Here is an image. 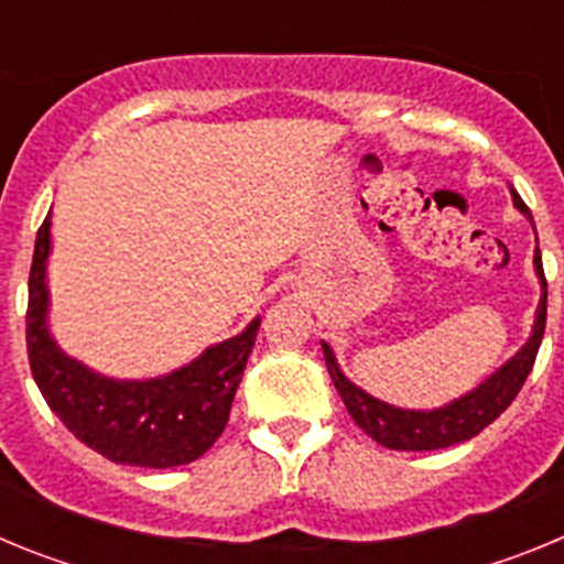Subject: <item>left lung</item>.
<instances>
[{
  "label": "left lung",
  "mask_w": 564,
  "mask_h": 564,
  "mask_svg": "<svg viewBox=\"0 0 564 564\" xmlns=\"http://www.w3.org/2000/svg\"><path fill=\"white\" fill-rule=\"evenodd\" d=\"M514 206L520 208L525 217H531V212H528V206L522 203V197L517 192H514ZM534 265L542 282V299H540V307H536L534 333H531L528 344L517 352L514 358H511V361L502 364L495 376L486 378L477 390L457 398V401H452L449 406H441V410H432V412L398 410V406H390V403H383L378 401V398L367 395L364 390H358L356 383L347 381V378L341 376L336 356H333L330 347L322 341L327 372H330L333 383H336L338 395H341L344 406H347V412L352 415V421H356L358 426L372 437V441L395 452L446 449V446H455V443H463L468 441V437L480 435L488 423H495L497 417L511 406L517 392L522 390V383H525L528 372H531V367H534L536 361V352H540L542 336H545L547 282H545V271H542L540 248H536L534 253Z\"/></svg>",
  "instance_id": "1"
}]
</instances>
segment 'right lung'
Returning <instances> with one entry per match:
<instances>
[{
  "instance_id": "right-lung-1",
  "label": "right lung",
  "mask_w": 564,
  "mask_h": 564,
  "mask_svg": "<svg viewBox=\"0 0 564 564\" xmlns=\"http://www.w3.org/2000/svg\"><path fill=\"white\" fill-rule=\"evenodd\" d=\"M50 220L36 234L28 282V358L39 392L84 446L121 466H186L223 435L246 372L259 318L239 336L208 347L197 361L152 381H112L67 358L50 338L44 268Z\"/></svg>"
}]
</instances>
